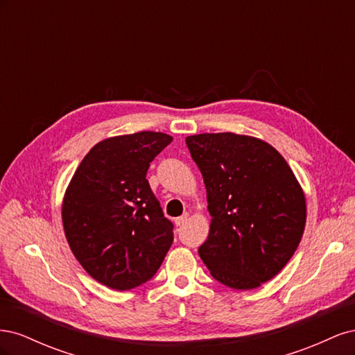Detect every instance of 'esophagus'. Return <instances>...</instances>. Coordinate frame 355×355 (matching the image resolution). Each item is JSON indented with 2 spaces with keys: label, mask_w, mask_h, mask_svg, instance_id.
Wrapping results in <instances>:
<instances>
[{
  "label": "esophagus",
  "mask_w": 355,
  "mask_h": 355,
  "mask_svg": "<svg viewBox=\"0 0 355 355\" xmlns=\"http://www.w3.org/2000/svg\"><path fill=\"white\" fill-rule=\"evenodd\" d=\"M188 220H189V213H184L180 218L175 219V223L176 227H182V225H185Z\"/></svg>",
  "instance_id": "esophagus-1"
}]
</instances>
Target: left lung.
I'll return each mask as SVG.
<instances>
[{
  "label": "left lung",
  "mask_w": 355,
  "mask_h": 355,
  "mask_svg": "<svg viewBox=\"0 0 355 355\" xmlns=\"http://www.w3.org/2000/svg\"><path fill=\"white\" fill-rule=\"evenodd\" d=\"M207 191L209 237L198 254L219 283L250 290L270 282L296 252L306 204L274 146L235 133L188 136Z\"/></svg>",
  "instance_id": "left-lung-1"
}]
</instances>
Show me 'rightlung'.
<instances>
[{"instance_id": "right-lung-1", "label": "right lung", "mask_w": 355, "mask_h": 355, "mask_svg": "<svg viewBox=\"0 0 355 355\" xmlns=\"http://www.w3.org/2000/svg\"><path fill=\"white\" fill-rule=\"evenodd\" d=\"M171 141L159 132L105 139L69 182L62 204L68 244L106 287L130 290L151 280L173 243V223L146 179L149 163Z\"/></svg>"}]
</instances>
